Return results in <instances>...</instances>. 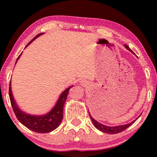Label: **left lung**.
<instances>
[{
    "mask_svg": "<svg viewBox=\"0 0 157 157\" xmlns=\"http://www.w3.org/2000/svg\"><path fill=\"white\" fill-rule=\"evenodd\" d=\"M125 47L128 49V50L131 51V49L128 48V46H126V45H125ZM89 114L90 116V117H91V121H93V124H94V126H95V127L97 128V129L101 131V132H104V133H107V134H118V133L123 132V131L126 129V128H127L128 127H129V126L132 125V124H133L135 121H136V120H134V121H133L132 122H131L130 124H125V125L113 126V127H111V126H107L103 125V124L99 123V122H98L97 121H96L95 119L92 118L91 114H90L89 111Z\"/></svg>",
    "mask_w": 157,
    "mask_h": 157,
    "instance_id": "1",
    "label": "left lung"
}]
</instances>
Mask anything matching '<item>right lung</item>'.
Returning a JSON list of instances; mask_svg holds the SVG:
<instances>
[{
	"instance_id": "right-lung-1",
	"label": "right lung",
	"mask_w": 157,
	"mask_h": 157,
	"mask_svg": "<svg viewBox=\"0 0 157 157\" xmlns=\"http://www.w3.org/2000/svg\"><path fill=\"white\" fill-rule=\"evenodd\" d=\"M42 33L38 34L33 39H32L29 43V44H31L38 36L42 35ZM20 56L21 55H19L18 59H17L16 62L18 60ZM72 86L68 87V89H66L61 94V95L59 97V101H57L56 106L53 107V109L50 112L44 116H38H38H31L26 114L25 113H23V111H21V109L18 108L16 104V102H15L13 97L10 81L9 97L10 104H11L13 110L14 111L15 115H16V118L18 119V121L21 124H23L25 126H26L27 128H29V129L35 132L48 133L56 129L59 126V124H61L63 117V110L64 104H65L66 98H67V95L68 94V91H69V89Z\"/></svg>"
}]
</instances>
